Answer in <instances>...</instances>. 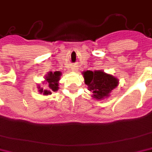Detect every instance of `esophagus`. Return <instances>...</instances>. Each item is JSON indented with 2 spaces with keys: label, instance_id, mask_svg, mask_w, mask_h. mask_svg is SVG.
<instances>
[{
  "label": "esophagus",
  "instance_id": "34e87169",
  "mask_svg": "<svg viewBox=\"0 0 152 152\" xmlns=\"http://www.w3.org/2000/svg\"><path fill=\"white\" fill-rule=\"evenodd\" d=\"M71 69H72V70H74V71H77V70H78V68H77V66H76V65L72 66Z\"/></svg>",
  "mask_w": 152,
  "mask_h": 152
}]
</instances>
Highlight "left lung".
Here are the masks:
<instances>
[{"instance_id":"1","label":"left lung","mask_w":152,"mask_h":152,"mask_svg":"<svg viewBox=\"0 0 152 152\" xmlns=\"http://www.w3.org/2000/svg\"><path fill=\"white\" fill-rule=\"evenodd\" d=\"M85 84L89 91L93 93L92 97L97 100L107 99L112 90L118 86L119 80L103 70H87L83 72Z\"/></svg>"}]
</instances>
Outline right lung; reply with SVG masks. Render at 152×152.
<instances>
[{
	"instance_id": "obj_1",
	"label": "right lung",
	"mask_w": 152,
	"mask_h": 152,
	"mask_svg": "<svg viewBox=\"0 0 152 152\" xmlns=\"http://www.w3.org/2000/svg\"><path fill=\"white\" fill-rule=\"evenodd\" d=\"M62 73L60 71H50L48 75L45 76V81L42 82V84H46V88H42L40 85L37 86L38 92L40 94H42L43 95H49L52 94L53 92H57L58 90L59 86V80Z\"/></svg>"
}]
</instances>
